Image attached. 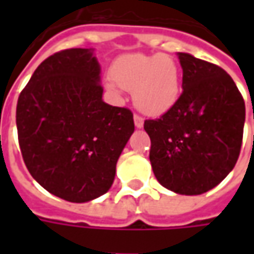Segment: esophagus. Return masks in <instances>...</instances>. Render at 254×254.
I'll use <instances>...</instances> for the list:
<instances>
[{
    "mask_svg": "<svg viewBox=\"0 0 254 254\" xmlns=\"http://www.w3.org/2000/svg\"><path fill=\"white\" fill-rule=\"evenodd\" d=\"M133 120H134V125H136V127H143V125H144L143 117L138 116V114H134Z\"/></svg>",
    "mask_w": 254,
    "mask_h": 254,
    "instance_id": "esophagus-1",
    "label": "esophagus"
}]
</instances>
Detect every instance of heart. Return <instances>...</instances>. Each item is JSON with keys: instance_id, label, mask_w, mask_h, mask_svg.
<instances>
[{"instance_id": "obj_1", "label": "heart", "mask_w": 254, "mask_h": 254, "mask_svg": "<svg viewBox=\"0 0 254 254\" xmlns=\"http://www.w3.org/2000/svg\"><path fill=\"white\" fill-rule=\"evenodd\" d=\"M109 88L133 92L134 105L149 116H160L176 105L181 94V73L167 54H129L111 69Z\"/></svg>"}]
</instances>
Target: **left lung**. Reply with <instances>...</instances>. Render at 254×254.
<instances>
[{"label": "left lung", "mask_w": 254, "mask_h": 254, "mask_svg": "<svg viewBox=\"0 0 254 254\" xmlns=\"http://www.w3.org/2000/svg\"><path fill=\"white\" fill-rule=\"evenodd\" d=\"M182 94L170 110L145 120L152 170L167 189L201 194L223 181L240 156L245 102L229 73L178 53Z\"/></svg>", "instance_id": "1"}]
</instances>
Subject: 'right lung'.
Here are the masks:
<instances>
[{
    "label": "right lung",
    "instance_id": "obj_1",
    "mask_svg": "<svg viewBox=\"0 0 254 254\" xmlns=\"http://www.w3.org/2000/svg\"><path fill=\"white\" fill-rule=\"evenodd\" d=\"M91 49L54 53L20 92L16 125L23 159L54 196L85 202L105 194L134 130L133 113L102 100Z\"/></svg>",
    "mask_w": 254,
    "mask_h": 254
}]
</instances>
